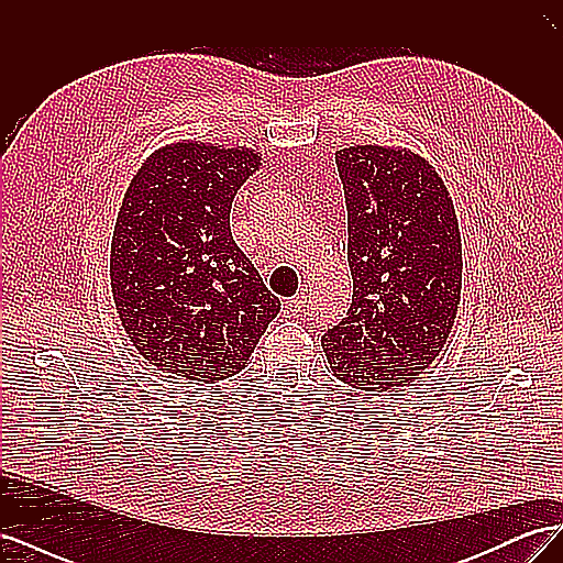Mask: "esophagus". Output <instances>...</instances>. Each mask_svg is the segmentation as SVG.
I'll use <instances>...</instances> for the list:
<instances>
[{"label":"esophagus","mask_w":563,"mask_h":563,"mask_svg":"<svg viewBox=\"0 0 563 563\" xmlns=\"http://www.w3.org/2000/svg\"><path fill=\"white\" fill-rule=\"evenodd\" d=\"M305 300H308V296H302V294H296L294 298H288L286 302H284V312L288 314V317H296V314H300L302 312V308H305Z\"/></svg>","instance_id":"1"}]
</instances>
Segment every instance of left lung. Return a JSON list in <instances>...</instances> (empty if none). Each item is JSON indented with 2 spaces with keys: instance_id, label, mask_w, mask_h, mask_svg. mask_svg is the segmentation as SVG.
<instances>
[{
  "instance_id": "8db88e82",
  "label": "left lung",
  "mask_w": 563,
  "mask_h": 563,
  "mask_svg": "<svg viewBox=\"0 0 563 563\" xmlns=\"http://www.w3.org/2000/svg\"><path fill=\"white\" fill-rule=\"evenodd\" d=\"M347 207V317L321 338L333 376L356 391L399 389L430 368L463 288L453 199L434 166L406 147L335 152Z\"/></svg>"
}]
</instances>
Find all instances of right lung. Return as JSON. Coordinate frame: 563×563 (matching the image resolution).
<instances>
[{"label": "right lung", "instance_id": "1", "mask_svg": "<svg viewBox=\"0 0 563 563\" xmlns=\"http://www.w3.org/2000/svg\"><path fill=\"white\" fill-rule=\"evenodd\" d=\"M263 157L180 141L152 152L129 183L110 249L119 321L145 364L211 383L240 373L279 298L234 244V195Z\"/></svg>", "mask_w": 563, "mask_h": 563}]
</instances>
